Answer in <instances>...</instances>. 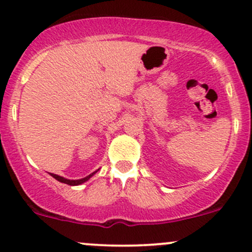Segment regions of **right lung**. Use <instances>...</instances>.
Segmentation results:
<instances>
[{
	"instance_id": "obj_1",
	"label": "right lung",
	"mask_w": 252,
	"mask_h": 252,
	"mask_svg": "<svg viewBox=\"0 0 252 252\" xmlns=\"http://www.w3.org/2000/svg\"><path fill=\"white\" fill-rule=\"evenodd\" d=\"M96 172H97V171H96ZM96 172H94V173H91L90 175H88V177L83 178V179H78V180H70V179H65V178H63V177H60V175H56V174H52V173H50V174L52 175V177L55 178L56 180H58V182H61V183H64V184H68V185H80V184H83V183H85L86 180H89V179H90V178L93 177V175L95 174Z\"/></svg>"
}]
</instances>
